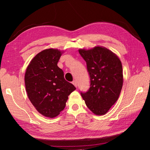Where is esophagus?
<instances>
[{
	"label": "esophagus",
	"instance_id": "1",
	"mask_svg": "<svg viewBox=\"0 0 150 150\" xmlns=\"http://www.w3.org/2000/svg\"><path fill=\"white\" fill-rule=\"evenodd\" d=\"M72 84H73L76 87H77V81L76 80H74L73 81H72Z\"/></svg>",
	"mask_w": 150,
	"mask_h": 150
}]
</instances>
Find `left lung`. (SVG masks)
I'll use <instances>...</instances> for the list:
<instances>
[{"label": "left lung", "instance_id": "left-lung-1", "mask_svg": "<svg viewBox=\"0 0 150 150\" xmlns=\"http://www.w3.org/2000/svg\"><path fill=\"white\" fill-rule=\"evenodd\" d=\"M79 52L86 62L91 83L89 90L81 92V96L94 114L105 115L117 100L122 89L121 62L115 53L102 46L81 49Z\"/></svg>", "mask_w": 150, "mask_h": 150}]
</instances>
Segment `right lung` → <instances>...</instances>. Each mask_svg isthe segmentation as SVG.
<instances>
[{
    "instance_id": "right-lung-1",
    "label": "right lung",
    "mask_w": 150,
    "mask_h": 150,
    "mask_svg": "<svg viewBox=\"0 0 150 150\" xmlns=\"http://www.w3.org/2000/svg\"><path fill=\"white\" fill-rule=\"evenodd\" d=\"M63 52L43 50L30 62L25 73L26 92L31 103L43 116L54 117L64 110L69 95L76 89L57 66Z\"/></svg>"
}]
</instances>
